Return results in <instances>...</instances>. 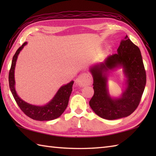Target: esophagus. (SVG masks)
I'll return each instance as SVG.
<instances>
[{
    "label": "esophagus",
    "mask_w": 156,
    "mask_h": 156,
    "mask_svg": "<svg viewBox=\"0 0 156 156\" xmlns=\"http://www.w3.org/2000/svg\"><path fill=\"white\" fill-rule=\"evenodd\" d=\"M76 81L80 87H85L91 84V77L88 73H82L76 78Z\"/></svg>",
    "instance_id": "esophagus-1"
}]
</instances>
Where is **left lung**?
<instances>
[{
	"mask_svg": "<svg viewBox=\"0 0 156 156\" xmlns=\"http://www.w3.org/2000/svg\"><path fill=\"white\" fill-rule=\"evenodd\" d=\"M119 67L124 69L126 87L120 98H112L108 90L107 73ZM90 72L94 92L89 105L96 114L114 120L133 113L144 93L146 74L140 49L127 35L121 41L117 54L108 55L104 62L92 66Z\"/></svg>",
	"mask_w": 156,
	"mask_h": 156,
	"instance_id": "obj_1",
	"label": "left lung"
}]
</instances>
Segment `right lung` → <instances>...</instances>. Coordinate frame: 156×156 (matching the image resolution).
<instances>
[{
	"label": "right lung",
	"mask_w": 156,
	"mask_h": 156,
	"mask_svg": "<svg viewBox=\"0 0 156 156\" xmlns=\"http://www.w3.org/2000/svg\"><path fill=\"white\" fill-rule=\"evenodd\" d=\"M27 43L25 42L20 47L12 58L11 67L10 69L9 74V87L12 94L14 97L16 103L19 108L24 113L36 121H51L54 120L60 117L63 112L68 107L69 98L72 91V86L74 81H71L67 84L63 85L59 88L58 92L51 100L48 104L44 106H35L25 101H23L17 95L15 90V68L16 66V62L20 51Z\"/></svg>",
	"instance_id": "obj_1"
}]
</instances>
